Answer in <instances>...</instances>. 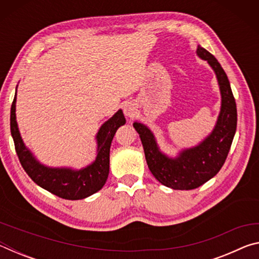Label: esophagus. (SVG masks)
I'll return each instance as SVG.
<instances>
[{"instance_id": "esophagus-1", "label": "esophagus", "mask_w": 259, "mask_h": 259, "mask_svg": "<svg viewBox=\"0 0 259 259\" xmlns=\"http://www.w3.org/2000/svg\"><path fill=\"white\" fill-rule=\"evenodd\" d=\"M123 113L128 119H134L136 114H137V108H136L135 104L126 103L123 106Z\"/></svg>"}]
</instances>
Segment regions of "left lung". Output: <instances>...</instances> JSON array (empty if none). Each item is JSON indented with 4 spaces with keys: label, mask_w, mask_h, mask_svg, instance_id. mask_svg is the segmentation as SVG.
<instances>
[{
    "label": "left lung",
    "mask_w": 259,
    "mask_h": 259,
    "mask_svg": "<svg viewBox=\"0 0 259 259\" xmlns=\"http://www.w3.org/2000/svg\"><path fill=\"white\" fill-rule=\"evenodd\" d=\"M196 54L207 60L216 73L222 94L221 113L211 135L199 146L183 151L176 159H170L160 152L154 136L146 125L139 122L134 123L153 176L174 190H193L216 176L225 163L236 130V104L226 73L209 51L198 47Z\"/></svg>",
    "instance_id": "8db88e82"
}]
</instances>
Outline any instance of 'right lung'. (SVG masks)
<instances>
[{"mask_svg": "<svg viewBox=\"0 0 259 259\" xmlns=\"http://www.w3.org/2000/svg\"><path fill=\"white\" fill-rule=\"evenodd\" d=\"M125 123L123 112L117 111L102 125L97 134V157L93 164L81 170L48 168L34 159L20 137L16 121V95L11 105L10 129L18 159L26 174L34 183L52 194L65 200H81L93 195L102 188L108 177L109 148L114 135Z\"/></svg>", "mask_w": 259, "mask_h": 259, "instance_id": "obj_1", "label": "right lung"}]
</instances>
